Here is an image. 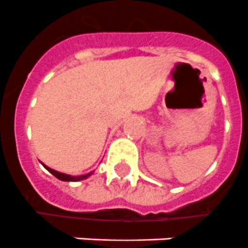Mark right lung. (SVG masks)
Segmentation results:
<instances>
[{
	"label": "right lung",
	"instance_id": "obj_1",
	"mask_svg": "<svg viewBox=\"0 0 248 248\" xmlns=\"http://www.w3.org/2000/svg\"><path fill=\"white\" fill-rule=\"evenodd\" d=\"M43 166H45L46 169L48 170L49 173L52 174V175H55L57 179L65 180V182H77V180H83V179H87V178L90 177V175H92V173H88V174H84V175H78V177H71V175H68V174L59 173V171L51 169V168H48V166H46V165H43Z\"/></svg>",
	"mask_w": 248,
	"mask_h": 248
}]
</instances>
